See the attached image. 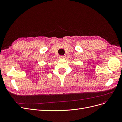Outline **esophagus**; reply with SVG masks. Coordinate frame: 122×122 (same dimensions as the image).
<instances>
[{
    "mask_svg": "<svg viewBox=\"0 0 122 122\" xmlns=\"http://www.w3.org/2000/svg\"><path fill=\"white\" fill-rule=\"evenodd\" d=\"M59 58H60V59H65V56H64V55H61V56L59 57Z\"/></svg>",
    "mask_w": 122,
    "mask_h": 122,
    "instance_id": "obj_1",
    "label": "esophagus"
}]
</instances>
